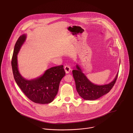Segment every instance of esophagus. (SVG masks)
I'll return each instance as SVG.
<instances>
[{"mask_svg": "<svg viewBox=\"0 0 133 133\" xmlns=\"http://www.w3.org/2000/svg\"><path fill=\"white\" fill-rule=\"evenodd\" d=\"M64 69H65V71L66 73V74H68V73L70 72V70H71V68H70V67L69 66H68V65H66V66L64 67Z\"/></svg>", "mask_w": 133, "mask_h": 133, "instance_id": "esophagus-1", "label": "esophagus"}]
</instances>
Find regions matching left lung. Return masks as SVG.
<instances>
[{
  "instance_id": "8db88e82",
  "label": "left lung",
  "mask_w": 133,
  "mask_h": 133,
  "mask_svg": "<svg viewBox=\"0 0 133 133\" xmlns=\"http://www.w3.org/2000/svg\"><path fill=\"white\" fill-rule=\"evenodd\" d=\"M76 69L72 70L76 88L80 96L85 100H96L109 92L116 83L118 77V73L111 83L104 85H97L89 81L78 65H76Z\"/></svg>"
}]
</instances>
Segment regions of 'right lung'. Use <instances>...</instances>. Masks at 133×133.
<instances>
[{
    "mask_svg": "<svg viewBox=\"0 0 133 133\" xmlns=\"http://www.w3.org/2000/svg\"><path fill=\"white\" fill-rule=\"evenodd\" d=\"M26 38L21 36L15 45L11 66L14 79L25 95L35 103L45 104L53 101L58 92L61 79L65 75L63 65L55 66L46 70L41 76L32 80L23 78L19 72L17 55Z\"/></svg>",
    "mask_w": 133,
    "mask_h": 133,
    "instance_id": "obj_1",
    "label": "right lung"
}]
</instances>
